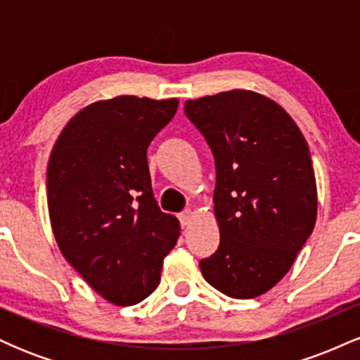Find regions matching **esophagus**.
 <instances>
[{
	"mask_svg": "<svg viewBox=\"0 0 360 360\" xmlns=\"http://www.w3.org/2000/svg\"><path fill=\"white\" fill-rule=\"evenodd\" d=\"M193 217H194V213L191 212V210H186V212L179 213V221H181V225H183V226H188L189 223H191Z\"/></svg>",
	"mask_w": 360,
	"mask_h": 360,
	"instance_id": "obj_1",
	"label": "esophagus"
}]
</instances>
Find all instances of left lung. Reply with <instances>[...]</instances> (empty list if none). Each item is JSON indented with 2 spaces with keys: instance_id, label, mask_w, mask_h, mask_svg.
Segmentation results:
<instances>
[{
  "instance_id": "1",
  "label": "left lung",
  "mask_w": 360,
  "mask_h": 360,
  "mask_svg": "<svg viewBox=\"0 0 360 360\" xmlns=\"http://www.w3.org/2000/svg\"><path fill=\"white\" fill-rule=\"evenodd\" d=\"M214 157L220 245L200 262L214 289L257 298L291 269L316 221V181L303 134L276 101L232 89L184 103Z\"/></svg>"
}]
</instances>
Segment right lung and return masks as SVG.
Returning a JSON list of instances; mask_svg holds the SVG:
<instances>
[{"mask_svg":"<svg viewBox=\"0 0 360 360\" xmlns=\"http://www.w3.org/2000/svg\"><path fill=\"white\" fill-rule=\"evenodd\" d=\"M179 101L117 96L69 120L47 167L49 217L65 260L117 307H131L160 283L179 221L160 212L147 164L152 139Z\"/></svg>","mask_w":360,"mask_h":360,"instance_id":"obj_1","label":"right lung"}]
</instances>
